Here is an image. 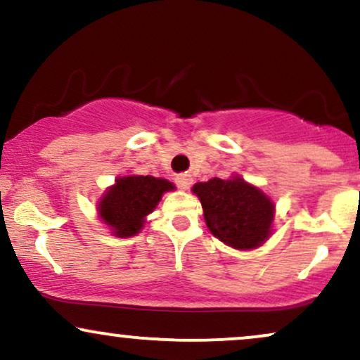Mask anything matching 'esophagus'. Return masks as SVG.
Segmentation results:
<instances>
[{
    "instance_id": "1",
    "label": "esophagus",
    "mask_w": 360,
    "mask_h": 360,
    "mask_svg": "<svg viewBox=\"0 0 360 360\" xmlns=\"http://www.w3.org/2000/svg\"><path fill=\"white\" fill-rule=\"evenodd\" d=\"M175 181H176V185H179L181 190H188L193 180H192V176H190V175H179L175 179Z\"/></svg>"
}]
</instances>
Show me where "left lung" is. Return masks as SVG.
I'll use <instances>...</instances> for the list:
<instances>
[{
  "label": "left lung",
  "instance_id": "8db88e82",
  "mask_svg": "<svg viewBox=\"0 0 360 360\" xmlns=\"http://www.w3.org/2000/svg\"><path fill=\"white\" fill-rule=\"evenodd\" d=\"M203 208L212 235L237 250H252L269 240L274 229L275 203L240 175L210 179L192 187Z\"/></svg>",
  "mask_w": 360,
  "mask_h": 360
}]
</instances>
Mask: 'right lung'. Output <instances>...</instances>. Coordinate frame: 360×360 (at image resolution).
Returning <instances> with one entry per match:
<instances>
[{
    "instance_id": "obj_1",
    "label": "right lung",
    "mask_w": 360,
    "mask_h": 360,
    "mask_svg": "<svg viewBox=\"0 0 360 360\" xmlns=\"http://www.w3.org/2000/svg\"><path fill=\"white\" fill-rule=\"evenodd\" d=\"M172 190H175V185L167 179L152 175L117 176L112 187L100 197L96 214L115 237H133L145 227L146 217L157 208L163 193Z\"/></svg>"
}]
</instances>
